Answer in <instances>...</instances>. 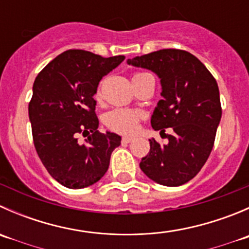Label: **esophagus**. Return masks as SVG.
Listing matches in <instances>:
<instances>
[{
	"mask_svg": "<svg viewBox=\"0 0 249 249\" xmlns=\"http://www.w3.org/2000/svg\"><path fill=\"white\" fill-rule=\"evenodd\" d=\"M132 141H134V139H132V137H130V136H125V137H123V139H122L123 143H130V142H132Z\"/></svg>",
	"mask_w": 249,
	"mask_h": 249,
	"instance_id": "esophagus-1",
	"label": "esophagus"
}]
</instances>
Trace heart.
I'll list each match as a JSON object with an SVG mask.
<instances>
[{
    "label": "heart",
    "instance_id": "1",
    "mask_svg": "<svg viewBox=\"0 0 249 249\" xmlns=\"http://www.w3.org/2000/svg\"><path fill=\"white\" fill-rule=\"evenodd\" d=\"M141 74L143 73H135L134 77L141 76ZM95 99L97 101L101 99V85H99L96 92H95ZM140 119L141 114L139 112L124 108H115L107 113L106 117H105V123L113 131L120 132V134H132L139 127Z\"/></svg>",
    "mask_w": 249,
    "mask_h": 249
}]
</instances>
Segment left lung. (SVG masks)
Returning <instances> with one entry per match:
<instances>
[{"mask_svg":"<svg viewBox=\"0 0 249 249\" xmlns=\"http://www.w3.org/2000/svg\"><path fill=\"white\" fill-rule=\"evenodd\" d=\"M158 74L162 100L152 115L154 130L171 127L169 142L149 140L150 150L140 162L147 177L178 187L189 182L207 161L222 118L218 84L205 65L190 53L161 49L127 60Z\"/></svg>","mask_w":249,"mask_h":249,"instance_id":"obj_1","label":"left lung"}]
</instances>
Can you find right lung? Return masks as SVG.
I'll return each instance as SVG.
<instances>
[{
    "instance_id": "add662e5",
    "label": "right lung",
    "mask_w": 249,
    "mask_h": 249,
    "mask_svg": "<svg viewBox=\"0 0 249 249\" xmlns=\"http://www.w3.org/2000/svg\"><path fill=\"white\" fill-rule=\"evenodd\" d=\"M70 49L49 62L34 83L29 104L32 137L42 164L55 180L82 189L104 177L122 137L97 130L94 95L102 77L124 61ZM79 134L88 136L84 143Z\"/></svg>"
}]
</instances>
